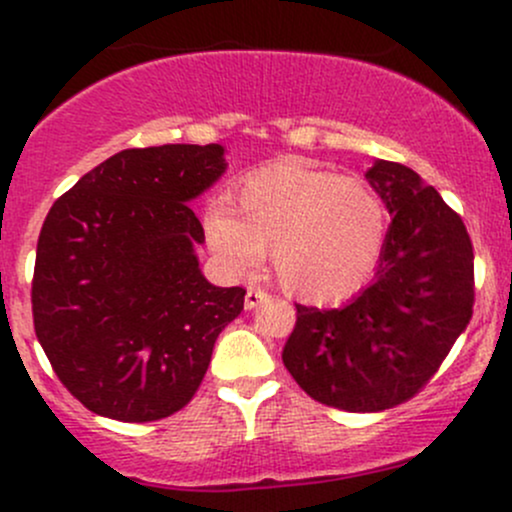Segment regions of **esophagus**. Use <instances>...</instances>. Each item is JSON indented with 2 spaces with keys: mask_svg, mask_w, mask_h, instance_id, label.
<instances>
[{
  "mask_svg": "<svg viewBox=\"0 0 512 512\" xmlns=\"http://www.w3.org/2000/svg\"><path fill=\"white\" fill-rule=\"evenodd\" d=\"M267 293H264L262 289H248V293H245V310H252L257 308V305L267 301Z\"/></svg>",
  "mask_w": 512,
  "mask_h": 512,
  "instance_id": "obj_1",
  "label": "esophagus"
}]
</instances>
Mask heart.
<instances>
[{
    "instance_id": "1",
    "label": "heart",
    "mask_w": 512,
    "mask_h": 512,
    "mask_svg": "<svg viewBox=\"0 0 512 512\" xmlns=\"http://www.w3.org/2000/svg\"><path fill=\"white\" fill-rule=\"evenodd\" d=\"M204 233L228 272L252 274L272 255L276 279L291 296L332 303L373 274L387 211L368 182L284 161L243 182L233 211L209 209Z\"/></svg>"
}]
</instances>
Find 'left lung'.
Instances as JSON below:
<instances>
[{
    "label": "left lung",
    "instance_id": "1",
    "mask_svg": "<svg viewBox=\"0 0 512 512\" xmlns=\"http://www.w3.org/2000/svg\"><path fill=\"white\" fill-rule=\"evenodd\" d=\"M392 223L373 281L344 308L296 305L284 366L327 407L383 411L433 378L474 305L467 228L414 170L375 161L366 173Z\"/></svg>",
    "mask_w": 512,
    "mask_h": 512
}]
</instances>
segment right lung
Returning <instances> with one entry per match:
<instances>
[{"label": "right lung", "instance_id": "1", "mask_svg": "<svg viewBox=\"0 0 512 512\" xmlns=\"http://www.w3.org/2000/svg\"><path fill=\"white\" fill-rule=\"evenodd\" d=\"M221 144L125 149L52 204L38 238L33 325L57 378L108 419L190 402L245 289L209 284L190 202L226 173Z\"/></svg>", "mask_w": 512, "mask_h": 512}]
</instances>
